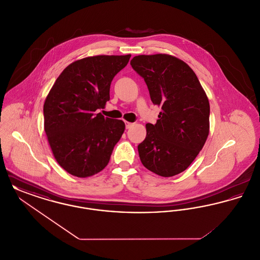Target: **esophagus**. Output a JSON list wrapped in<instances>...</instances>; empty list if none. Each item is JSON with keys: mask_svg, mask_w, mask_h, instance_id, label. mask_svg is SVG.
<instances>
[{"mask_svg": "<svg viewBox=\"0 0 260 260\" xmlns=\"http://www.w3.org/2000/svg\"><path fill=\"white\" fill-rule=\"evenodd\" d=\"M134 125L133 123H128V122H125V128H129V127H132Z\"/></svg>", "mask_w": 260, "mask_h": 260, "instance_id": "esophagus-1", "label": "esophagus"}]
</instances>
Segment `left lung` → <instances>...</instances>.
Masks as SVG:
<instances>
[{"label": "left lung", "instance_id": "8db88e82", "mask_svg": "<svg viewBox=\"0 0 260 260\" xmlns=\"http://www.w3.org/2000/svg\"><path fill=\"white\" fill-rule=\"evenodd\" d=\"M131 65L144 79L152 102L161 107L159 120L146 124V137L137 147L140 161L164 177L182 173L209 136L208 96L189 65L174 56L137 55Z\"/></svg>", "mask_w": 260, "mask_h": 260}]
</instances>
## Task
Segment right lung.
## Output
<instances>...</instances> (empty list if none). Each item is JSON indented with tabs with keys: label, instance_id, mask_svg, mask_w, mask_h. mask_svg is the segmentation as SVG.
Returning a JSON list of instances; mask_svg holds the SVG:
<instances>
[{
	"label": "right lung",
	"instance_id": "obj_1",
	"mask_svg": "<svg viewBox=\"0 0 260 260\" xmlns=\"http://www.w3.org/2000/svg\"><path fill=\"white\" fill-rule=\"evenodd\" d=\"M129 58L96 55L77 60L51 87L44 104L45 132L55 160L67 173L87 177L108 165L124 123L95 111L110 99L112 80Z\"/></svg>",
	"mask_w": 260,
	"mask_h": 260
}]
</instances>
